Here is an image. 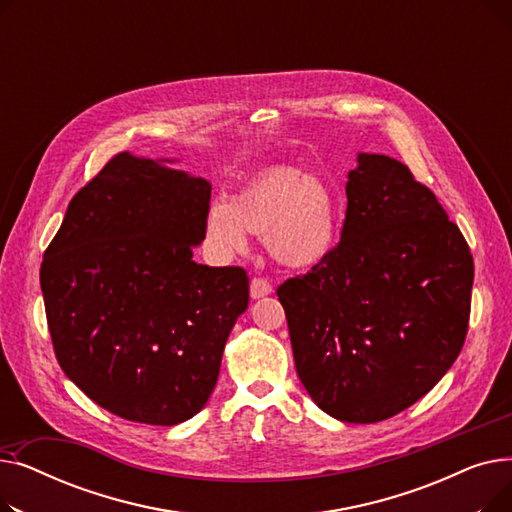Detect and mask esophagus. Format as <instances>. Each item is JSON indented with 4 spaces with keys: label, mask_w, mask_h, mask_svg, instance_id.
I'll return each instance as SVG.
<instances>
[{
    "label": "esophagus",
    "mask_w": 512,
    "mask_h": 512,
    "mask_svg": "<svg viewBox=\"0 0 512 512\" xmlns=\"http://www.w3.org/2000/svg\"><path fill=\"white\" fill-rule=\"evenodd\" d=\"M267 294H272V284L263 280V278H253L251 280V299H263Z\"/></svg>",
    "instance_id": "34e87169"
}]
</instances>
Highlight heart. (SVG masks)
<instances>
[{"mask_svg":"<svg viewBox=\"0 0 512 512\" xmlns=\"http://www.w3.org/2000/svg\"><path fill=\"white\" fill-rule=\"evenodd\" d=\"M247 234L263 236L267 253L292 270L321 263L338 236V201L332 186L299 168H272L249 180L228 201L209 205L205 236L220 257L245 253Z\"/></svg>","mask_w":512,"mask_h":512,"instance_id":"1","label":"heart"}]
</instances>
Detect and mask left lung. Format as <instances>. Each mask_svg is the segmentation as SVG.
<instances>
[{
    "mask_svg": "<svg viewBox=\"0 0 512 512\" xmlns=\"http://www.w3.org/2000/svg\"><path fill=\"white\" fill-rule=\"evenodd\" d=\"M342 240L286 280L297 373L315 405L378 423L425 396L459 357L473 257L459 226L400 161L359 153L348 172Z\"/></svg>",
    "mask_w": 512,
    "mask_h": 512,
    "instance_id": "obj_1",
    "label": "left lung"
}]
</instances>
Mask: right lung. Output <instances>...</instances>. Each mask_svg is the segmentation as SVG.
<instances>
[{
  "instance_id": "right-lung-1",
  "label": "right lung",
  "mask_w": 512,
  "mask_h": 512,
  "mask_svg": "<svg viewBox=\"0 0 512 512\" xmlns=\"http://www.w3.org/2000/svg\"><path fill=\"white\" fill-rule=\"evenodd\" d=\"M176 159L120 153L68 205L43 255L53 351L105 411L147 425L195 417L249 307L240 267L193 259L211 184Z\"/></svg>"
}]
</instances>
